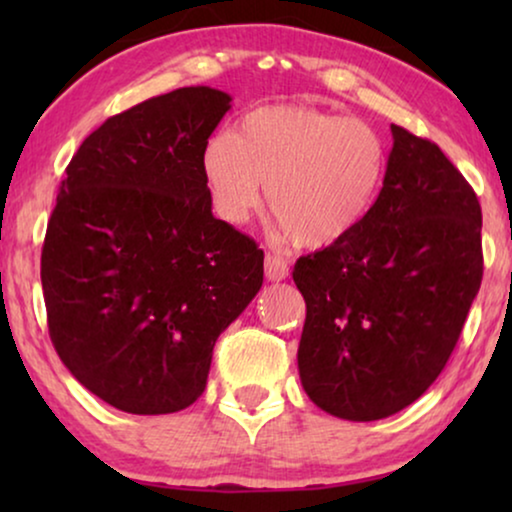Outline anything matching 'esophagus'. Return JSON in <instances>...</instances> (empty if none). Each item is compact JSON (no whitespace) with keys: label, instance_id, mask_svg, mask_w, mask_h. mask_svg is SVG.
<instances>
[{"label":"esophagus","instance_id":"obj_1","mask_svg":"<svg viewBox=\"0 0 512 512\" xmlns=\"http://www.w3.org/2000/svg\"><path fill=\"white\" fill-rule=\"evenodd\" d=\"M265 277L270 282H282V279L289 277V263L277 254H265Z\"/></svg>","mask_w":512,"mask_h":512}]
</instances>
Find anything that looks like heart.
<instances>
[{"label": "heart", "instance_id": "heart-1", "mask_svg": "<svg viewBox=\"0 0 512 512\" xmlns=\"http://www.w3.org/2000/svg\"><path fill=\"white\" fill-rule=\"evenodd\" d=\"M384 144L368 123L310 107H258L209 137L200 170L226 223L261 205L298 247H328L366 219L384 179Z\"/></svg>", "mask_w": 512, "mask_h": 512}]
</instances>
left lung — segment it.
Masks as SVG:
<instances>
[{
    "instance_id": "8db88e82",
    "label": "left lung",
    "mask_w": 512,
    "mask_h": 512,
    "mask_svg": "<svg viewBox=\"0 0 512 512\" xmlns=\"http://www.w3.org/2000/svg\"><path fill=\"white\" fill-rule=\"evenodd\" d=\"M391 135L366 219L293 268L307 305L300 382L352 422L394 415L436 382L482 282L478 195L438 144L401 125Z\"/></svg>"
}]
</instances>
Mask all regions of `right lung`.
<instances>
[{"mask_svg": "<svg viewBox=\"0 0 512 512\" xmlns=\"http://www.w3.org/2000/svg\"><path fill=\"white\" fill-rule=\"evenodd\" d=\"M230 95L191 86L104 121L67 165L41 249L48 333L88 391L132 415L198 401L214 342L263 284V251L214 219L202 146Z\"/></svg>", "mask_w": 512, "mask_h": 512, "instance_id": "add662e5", "label": "right lung"}]
</instances>
